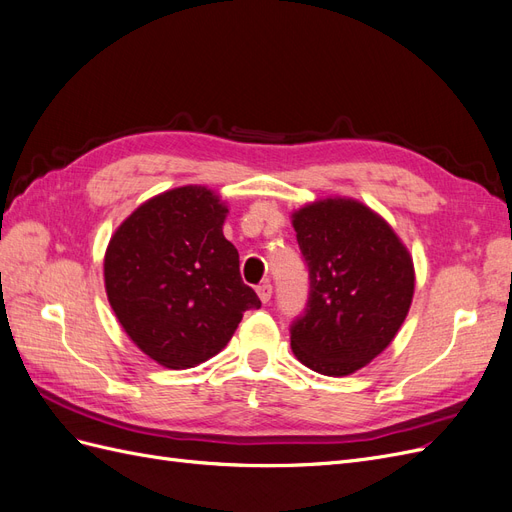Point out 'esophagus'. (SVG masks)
I'll use <instances>...</instances> for the list:
<instances>
[{
	"mask_svg": "<svg viewBox=\"0 0 512 512\" xmlns=\"http://www.w3.org/2000/svg\"><path fill=\"white\" fill-rule=\"evenodd\" d=\"M256 292H258V297H260L262 303H269L271 301V294H273V286L269 282H265V284H260L256 288Z\"/></svg>",
	"mask_w": 512,
	"mask_h": 512,
	"instance_id": "obj_1",
	"label": "esophagus"
}]
</instances>
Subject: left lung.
Listing matches in <instances>:
<instances>
[{
  "instance_id": "left-lung-1",
  "label": "left lung",
  "mask_w": 512,
  "mask_h": 512,
  "mask_svg": "<svg viewBox=\"0 0 512 512\" xmlns=\"http://www.w3.org/2000/svg\"><path fill=\"white\" fill-rule=\"evenodd\" d=\"M309 269L305 316L292 324L297 359L324 376H350L389 348L414 297L408 247L380 213L329 196L292 213Z\"/></svg>"
}]
</instances>
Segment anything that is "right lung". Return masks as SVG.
Listing matches in <instances>:
<instances>
[{
	"label": "right lung",
	"instance_id": "add662e5",
	"mask_svg": "<svg viewBox=\"0 0 512 512\" xmlns=\"http://www.w3.org/2000/svg\"><path fill=\"white\" fill-rule=\"evenodd\" d=\"M228 207L205 185L153 196L119 224L104 254L108 303L132 342L168 369L205 363L260 307L222 232Z\"/></svg>",
	"mask_w": 512,
	"mask_h": 512
}]
</instances>
